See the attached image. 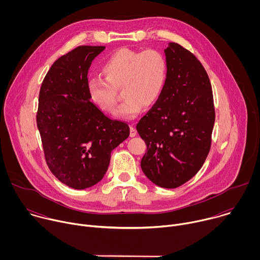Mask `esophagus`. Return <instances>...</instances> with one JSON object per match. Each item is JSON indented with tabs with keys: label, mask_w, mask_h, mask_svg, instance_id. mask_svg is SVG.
Masks as SVG:
<instances>
[{
	"label": "esophagus",
	"mask_w": 260,
	"mask_h": 260,
	"mask_svg": "<svg viewBox=\"0 0 260 260\" xmlns=\"http://www.w3.org/2000/svg\"><path fill=\"white\" fill-rule=\"evenodd\" d=\"M136 135H137V129H136L135 125L132 124V125H131V133H129V136H131V137H135Z\"/></svg>",
	"instance_id": "esophagus-1"
}]
</instances>
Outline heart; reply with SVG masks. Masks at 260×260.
I'll return each instance as SVG.
<instances>
[{"label": "heart", "instance_id": "obj_1", "mask_svg": "<svg viewBox=\"0 0 260 260\" xmlns=\"http://www.w3.org/2000/svg\"><path fill=\"white\" fill-rule=\"evenodd\" d=\"M105 80L88 82L90 101L104 113H112L117 102V90L124 98L116 115L132 118L143 106L150 107L159 98L167 78V61L154 49L145 51L122 48L111 55L103 64Z\"/></svg>", "mask_w": 260, "mask_h": 260}]
</instances>
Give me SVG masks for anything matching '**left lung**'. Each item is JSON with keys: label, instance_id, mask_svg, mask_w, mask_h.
<instances>
[{"label": "left lung", "instance_id": "obj_1", "mask_svg": "<svg viewBox=\"0 0 260 260\" xmlns=\"http://www.w3.org/2000/svg\"><path fill=\"white\" fill-rule=\"evenodd\" d=\"M165 53V86L137 131L147 145L144 174L159 187L176 188L201 170L209 154L215 109L209 76L196 55L173 42Z\"/></svg>", "mask_w": 260, "mask_h": 260}]
</instances>
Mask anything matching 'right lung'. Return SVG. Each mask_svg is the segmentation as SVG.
Here are the masks:
<instances>
[{"label": "right lung", "mask_w": 260, "mask_h": 260, "mask_svg": "<svg viewBox=\"0 0 260 260\" xmlns=\"http://www.w3.org/2000/svg\"><path fill=\"white\" fill-rule=\"evenodd\" d=\"M105 46H78L56 59L42 82L37 112L46 164L74 189L105 176L111 152L129 136L127 123L107 117L90 102L87 73Z\"/></svg>", "instance_id": "1"}]
</instances>
